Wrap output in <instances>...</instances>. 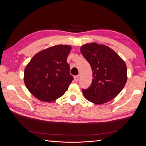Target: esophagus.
I'll return each instance as SVG.
<instances>
[{
	"instance_id": "34e87169",
	"label": "esophagus",
	"mask_w": 146,
	"mask_h": 146,
	"mask_svg": "<svg viewBox=\"0 0 146 146\" xmlns=\"http://www.w3.org/2000/svg\"><path fill=\"white\" fill-rule=\"evenodd\" d=\"M79 78H80V76H76L74 77V80L75 82H78L79 80Z\"/></svg>"
}]
</instances>
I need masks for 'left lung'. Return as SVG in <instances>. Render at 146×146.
I'll return each instance as SVG.
<instances>
[{
  "label": "left lung",
  "instance_id": "left-lung-1",
  "mask_svg": "<svg viewBox=\"0 0 146 146\" xmlns=\"http://www.w3.org/2000/svg\"><path fill=\"white\" fill-rule=\"evenodd\" d=\"M80 52L92 70V81L83 96L91 102L102 104L120 93L127 80V66L117 53L104 44L87 43Z\"/></svg>",
  "mask_w": 146,
  "mask_h": 146
}]
</instances>
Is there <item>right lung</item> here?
Instances as JSON below:
<instances>
[{
	"label": "right lung",
	"mask_w": 146,
	"mask_h": 146,
	"mask_svg": "<svg viewBox=\"0 0 146 146\" xmlns=\"http://www.w3.org/2000/svg\"><path fill=\"white\" fill-rule=\"evenodd\" d=\"M69 45H56L35 54L25 66L24 81L38 100L51 102L62 96L73 80L67 58Z\"/></svg>",
	"instance_id": "add662e5"
}]
</instances>
